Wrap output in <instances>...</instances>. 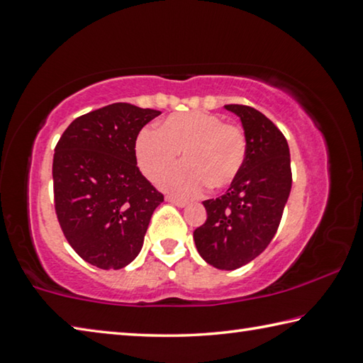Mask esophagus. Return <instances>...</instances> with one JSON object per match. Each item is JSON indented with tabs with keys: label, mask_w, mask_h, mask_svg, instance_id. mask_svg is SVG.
Returning <instances> with one entry per match:
<instances>
[{
	"label": "esophagus",
	"mask_w": 363,
	"mask_h": 363,
	"mask_svg": "<svg viewBox=\"0 0 363 363\" xmlns=\"http://www.w3.org/2000/svg\"><path fill=\"white\" fill-rule=\"evenodd\" d=\"M167 201H169V203H173V205H176L177 208H184V206H187V201L186 200H181V199H176V196H167Z\"/></svg>",
	"instance_id": "obj_1"
}]
</instances>
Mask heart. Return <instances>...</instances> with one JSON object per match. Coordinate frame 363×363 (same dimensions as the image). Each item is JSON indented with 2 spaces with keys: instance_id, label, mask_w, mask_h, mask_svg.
<instances>
[{
  "instance_id": "obj_1",
  "label": "heart",
  "mask_w": 363,
  "mask_h": 363,
  "mask_svg": "<svg viewBox=\"0 0 363 363\" xmlns=\"http://www.w3.org/2000/svg\"><path fill=\"white\" fill-rule=\"evenodd\" d=\"M134 152L140 171L152 181L182 152L186 162L168 171L160 186L189 199L203 192L208 184L223 189L235 179L247 157V139L240 128L225 125L223 116L195 110L168 116L158 131H140Z\"/></svg>"
}]
</instances>
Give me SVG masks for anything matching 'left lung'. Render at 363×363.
<instances>
[{
    "mask_svg": "<svg viewBox=\"0 0 363 363\" xmlns=\"http://www.w3.org/2000/svg\"><path fill=\"white\" fill-rule=\"evenodd\" d=\"M242 121L247 157L224 195L205 200L206 220L194 232L196 251L213 267L233 270L259 256L279 229L291 190L290 149L259 110L230 104Z\"/></svg>",
    "mask_w": 363,
    "mask_h": 363,
    "instance_id": "left-lung-1",
    "label": "left lung"
}]
</instances>
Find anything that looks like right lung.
Returning <instances> with one entry per match:
<instances>
[{"instance_id":"right-lung-1","label":"right lung","mask_w":363,"mask_h":363,"mask_svg":"<svg viewBox=\"0 0 363 363\" xmlns=\"http://www.w3.org/2000/svg\"><path fill=\"white\" fill-rule=\"evenodd\" d=\"M162 112L126 102L78 116L54 149V206L67 242L99 269L136 259L163 195L138 168L139 131Z\"/></svg>"}]
</instances>
